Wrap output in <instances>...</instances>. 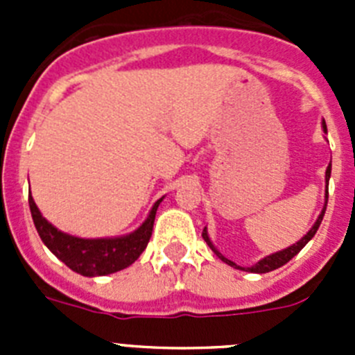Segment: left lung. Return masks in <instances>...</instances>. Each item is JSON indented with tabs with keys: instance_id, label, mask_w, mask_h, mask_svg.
Instances as JSON below:
<instances>
[{
	"instance_id": "obj_1",
	"label": "left lung",
	"mask_w": 355,
	"mask_h": 355,
	"mask_svg": "<svg viewBox=\"0 0 355 355\" xmlns=\"http://www.w3.org/2000/svg\"><path fill=\"white\" fill-rule=\"evenodd\" d=\"M324 131H327V126H325V121H324ZM329 178H331V163H329L327 171H325V180H327V183H329ZM325 197H327V199H329V190H327V193H325ZM325 208H327V205L324 206V209H322V213H320V216H318V220L315 222V225H313V227L309 229V233H307L306 236L302 238V240H299V241H297V243H293V245H291V247H288V249L279 250V252L272 254V256H266V258H263L261 261H258V263H256V265L249 266L247 270L254 272V274H266V272H272V270H275V268H279V266L286 265V263L290 261V259L293 258V256H297V254H299L300 250L304 249V245H306L307 241H309L313 236H315L316 231H318V227H320V224H322V218H324ZM202 238H205V241L209 245V249H211L213 252H215L216 256H218V258L222 259V261L227 263V265H231V266H234V268H241V266H238L236 263L229 261L227 258H224V256H222V254L218 252V250H216L215 247H213V243H211V241H209L208 233H206V227H205V231H202Z\"/></svg>"
}]
</instances>
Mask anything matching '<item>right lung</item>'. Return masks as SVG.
I'll return each mask as SVG.
<instances>
[{
  "label": "right lung",
  "instance_id": "1",
  "mask_svg": "<svg viewBox=\"0 0 355 355\" xmlns=\"http://www.w3.org/2000/svg\"><path fill=\"white\" fill-rule=\"evenodd\" d=\"M28 202H30L31 218L44 245L71 270L87 277H96V275H108L122 270L139 259L150 240L156 209L162 199L156 200L147 220L135 233L121 238H97V240H85L62 233L40 215L31 193L28 196Z\"/></svg>",
  "mask_w": 355,
  "mask_h": 355
}]
</instances>
